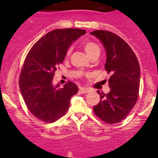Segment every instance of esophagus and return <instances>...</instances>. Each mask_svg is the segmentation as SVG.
Segmentation results:
<instances>
[{"mask_svg": "<svg viewBox=\"0 0 158 158\" xmlns=\"http://www.w3.org/2000/svg\"><path fill=\"white\" fill-rule=\"evenodd\" d=\"M80 91L82 94H87V93H89L90 91V90L89 88H80Z\"/></svg>", "mask_w": 158, "mask_h": 158, "instance_id": "esophagus-1", "label": "esophagus"}]
</instances>
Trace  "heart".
<instances>
[{
    "instance_id": "obj_1",
    "label": "heart",
    "mask_w": 158,
    "mask_h": 158,
    "mask_svg": "<svg viewBox=\"0 0 158 158\" xmlns=\"http://www.w3.org/2000/svg\"><path fill=\"white\" fill-rule=\"evenodd\" d=\"M84 49L89 57L90 56L94 55V54H99V52H100L99 47L96 43L93 42V41H87V42H85L84 44ZM71 50V48L68 49V51L66 52L67 56L70 55Z\"/></svg>"
}]
</instances>
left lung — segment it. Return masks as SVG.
Returning a JSON list of instances; mask_svg holds the SVG:
<instances>
[{
  "instance_id": "1",
  "label": "left lung",
  "mask_w": 158,
  "mask_h": 158,
  "mask_svg": "<svg viewBox=\"0 0 158 158\" xmlns=\"http://www.w3.org/2000/svg\"><path fill=\"white\" fill-rule=\"evenodd\" d=\"M102 43L106 50L105 69L111 74L110 91L97 90L100 101L93 108L96 115L107 123L121 122L131 112L138 98L140 68L137 56L124 40L113 32L95 30L90 32Z\"/></svg>"
}]
</instances>
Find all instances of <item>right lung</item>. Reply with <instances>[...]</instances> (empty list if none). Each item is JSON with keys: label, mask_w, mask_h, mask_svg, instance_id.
Instances as JSON below:
<instances>
[{"label": "right lung", "mask_w": 158, "mask_h": 158, "mask_svg": "<svg viewBox=\"0 0 158 158\" xmlns=\"http://www.w3.org/2000/svg\"><path fill=\"white\" fill-rule=\"evenodd\" d=\"M85 33L78 28L54 30L41 38L27 54L20 75V90L30 113L43 122L53 123L64 115L70 98L79 91L71 81L59 88V83L52 84V79L72 43Z\"/></svg>", "instance_id": "1"}]
</instances>
